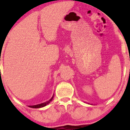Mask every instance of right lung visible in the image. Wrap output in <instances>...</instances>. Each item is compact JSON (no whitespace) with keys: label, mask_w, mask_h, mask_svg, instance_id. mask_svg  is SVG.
I'll return each instance as SVG.
<instances>
[{"label":"right lung","mask_w":130,"mask_h":130,"mask_svg":"<svg viewBox=\"0 0 130 130\" xmlns=\"http://www.w3.org/2000/svg\"><path fill=\"white\" fill-rule=\"evenodd\" d=\"M53 97H54V95H53V96H52V98L50 100L46 101V102L43 103H40V104H36V105L29 106V107H30V108H43V107L47 105V104H48L49 103H50L51 101L53 100Z\"/></svg>","instance_id":"obj_1"}]
</instances>
